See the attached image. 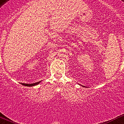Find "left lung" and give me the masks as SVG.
<instances>
[{
    "label": "left lung",
    "instance_id": "8db88e82",
    "mask_svg": "<svg viewBox=\"0 0 124 124\" xmlns=\"http://www.w3.org/2000/svg\"><path fill=\"white\" fill-rule=\"evenodd\" d=\"M84 87H85V86H84Z\"/></svg>",
    "mask_w": 124,
    "mask_h": 124
}]
</instances>
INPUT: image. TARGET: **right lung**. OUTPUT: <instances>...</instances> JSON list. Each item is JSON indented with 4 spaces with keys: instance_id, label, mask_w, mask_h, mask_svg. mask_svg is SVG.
<instances>
[{
    "instance_id": "right-lung-1",
    "label": "right lung",
    "mask_w": 124,
    "mask_h": 124,
    "mask_svg": "<svg viewBox=\"0 0 124 124\" xmlns=\"http://www.w3.org/2000/svg\"><path fill=\"white\" fill-rule=\"evenodd\" d=\"M41 81H39V82H36V83H31V84H27V83H21L22 85H24V86H28V87H31V86H34L35 85H37L39 84Z\"/></svg>"
}]
</instances>
